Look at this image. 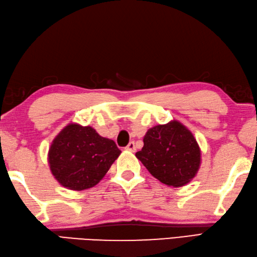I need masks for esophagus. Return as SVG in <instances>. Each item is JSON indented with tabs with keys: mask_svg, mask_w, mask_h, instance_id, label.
<instances>
[{
	"mask_svg": "<svg viewBox=\"0 0 257 257\" xmlns=\"http://www.w3.org/2000/svg\"><path fill=\"white\" fill-rule=\"evenodd\" d=\"M125 149H127V151H129V152H135V151H136V146H135V143L134 142H130L127 145V147H125Z\"/></svg>",
	"mask_w": 257,
	"mask_h": 257,
	"instance_id": "1",
	"label": "esophagus"
}]
</instances>
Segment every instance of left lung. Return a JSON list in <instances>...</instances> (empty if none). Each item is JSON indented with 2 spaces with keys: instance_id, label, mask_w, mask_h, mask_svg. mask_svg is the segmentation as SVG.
Wrapping results in <instances>:
<instances>
[{
  "instance_id": "8db88e82",
  "label": "left lung",
  "mask_w": 257,
  "mask_h": 257,
  "mask_svg": "<svg viewBox=\"0 0 257 257\" xmlns=\"http://www.w3.org/2000/svg\"><path fill=\"white\" fill-rule=\"evenodd\" d=\"M136 157L154 177L175 188L193 179L201 161L197 141L179 121L149 129Z\"/></svg>"
}]
</instances>
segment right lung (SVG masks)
Listing matches in <instances>:
<instances>
[{
  "instance_id": "1",
  "label": "right lung",
  "mask_w": 257,
  "mask_h": 257,
  "mask_svg": "<svg viewBox=\"0 0 257 257\" xmlns=\"http://www.w3.org/2000/svg\"><path fill=\"white\" fill-rule=\"evenodd\" d=\"M121 151L92 127L71 123L54 139L48 162L55 179L65 188L82 191L102 180Z\"/></svg>"
}]
</instances>
